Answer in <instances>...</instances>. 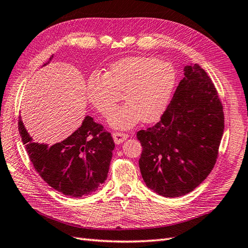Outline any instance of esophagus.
<instances>
[{"label": "esophagus", "mask_w": 248, "mask_h": 248, "mask_svg": "<svg viewBox=\"0 0 248 248\" xmlns=\"http://www.w3.org/2000/svg\"><path fill=\"white\" fill-rule=\"evenodd\" d=\"M128 137H129L128 134L122 133V132H114V133H113L114 141L116 142V143H122V142H123L124 140H125Z\"/></svg>", "instance_id": "esophagus-1"}]
</instances>
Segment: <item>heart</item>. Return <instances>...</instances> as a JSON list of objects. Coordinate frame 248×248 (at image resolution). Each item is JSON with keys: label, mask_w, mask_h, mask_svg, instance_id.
<instances>
[{"label": "heart", "mask_w": 248, "mask_h": 248, "mask_svg": "<svg viewBox=\"0 0 248 248\" xmlns=\"http://www.w3.org/2000/svg\"><path fill=\"white\" fill-rule=\"evenodd\" d=\"M175 85L169 63L147 56H131L113 63L105 75L93 73L86 82V97L96 110L108 116L123 93L127 102L108 117L117 129H130L142 119L156 120L168 106Z\"/></svg>", "instance_id": "1"}]
</instances>
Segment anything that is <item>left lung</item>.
Listing matches in <instances>:
<instances>
[{
    "instance_id": "1",
    "label": "left lung",
    "mask_w": 248,
    "mask_h": 248,
    "mask_svg": "<svg viewBox=\"0 0 248 248\" xmlns=\"http://www.w3.org/2000/svg\"><path fill=\"white\" fill-rule=\"evenodd\" d=\"M184 71L159 122L136 134L143 181L166 198L191 192L208 176L224 132L223 106L214 82L199 64Z\"/></svg>"
}]
</instances>
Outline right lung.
<instances>
[{
	"mask_svg": "<svg viewBox=\"0 0 248 248\" xmlns=\"http://www.w3.org/2000/svg\"><path fill=\"white\" fill-rule=\"evenodd\" d=\"M18 126L34 170L57 191L81 198L96 191L107 180L115 143L111 133L92 117L86 116L78 130L53 146L33 142L21 117Z\"/></svg>",
	"mask_w": 248,
	"mask_h": 248,
	"instance_id": "1",
	"label": "right lung"
}]
</instances>
